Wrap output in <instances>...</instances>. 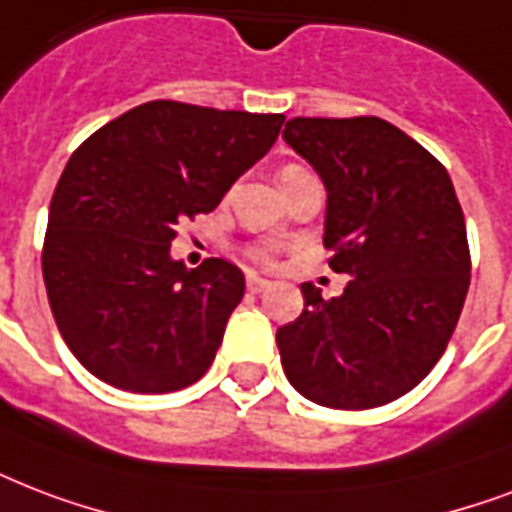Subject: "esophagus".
Returning a JSON list of instances; mask_svg holds the SVG:
<instances>
[{
    "label": "esophagus",
    "instance_id": "34e87169",
    "mask_svg": "<svg viewBox=\"0 0 512 512\" xmlns=\"http://www.w3.org/2000/svg\"><path fill=\"white\" fill-rule=\"evenodd\" d=\"M268 287H271L268 279H260V276H255V273H249L247 276V290L252 292V295H260V292H265Z\"/></svg>",
    "mask_w": 512,
    "mask_h": 512
}]
</instances>
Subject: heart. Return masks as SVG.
Returning a JSON list of instances; mask_svg holds the SVG:
<instances>
[{
  "instance_id": "heart-1",
  "label": "heart",
  "mask_w": 512,
  "mask_h": 512,
  "mask_svg": "<svg viewBox=\"0 0 512 512\" xmlns=\"http://www.w3.org/2000/svg\"><path fill=\"white\" fill-rule=\"evenodd\" d=\"M298 174H306V169H303V166H298V163H287V166L282 169V174H279V179L284 182V179L298 177ZM249 255L255 257L257 263H271V260H273L271 249H268V247H252V249H249Z\"/></svg>"
}]
</instances>
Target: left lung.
<instances>
[{"mask_svg":"<svg viewBox=\"0 0 512 512\" xmlns=\"http://www.w3.org/2000/svg\"><path fill=\"white\" fill-rule=\"evenodd\" d=\"M284 139L327 187L325 249L341 298L300 284L276 330L290 384L338 411L411 392L443 357L470 287V244L446 166L381 117H292Z\"/></svg>","mask_w":512,"mask_h":512,"instance_id":"left-lung-1","label":"left lung"}]
</instances>
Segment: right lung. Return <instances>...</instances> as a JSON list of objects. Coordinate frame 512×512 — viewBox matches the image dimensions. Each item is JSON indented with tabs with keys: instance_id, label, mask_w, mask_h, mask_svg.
Listing matches in <instances>:
<instances>
[{
	"instance_id": "obj_1",
	"label": "right lung",
	"mask_w": 512,
	"mask_h": 512,
	"mask_svg": "<svg viewBox=\"0 0 512 512\" xmlns=\"http://www.w3.org/2000/svg\"><path fill=\"white\" fill-rule=\"evenodd\" d=\"M282 123L158 99L72 152L50 201L42 276L58 333L104 384L166 395L209 370L244 273L222 257L171 260L174 225L212 212Z\"/></svg>"
}]
</instances>
